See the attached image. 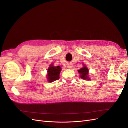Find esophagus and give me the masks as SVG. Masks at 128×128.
<instances>
[{
    "mask_svg": "<svg viewBox=\"0 0 128 128\" xmlns=\"http://www.w3.org/2000/svg\"><path fill=\"white\" fill-rule=\"evenodd\" d=\"M72 67V64H68L67 65V68L69 69H71Z\"/></svg>",
    "mask_w": 128,
    "mask_h": 128,
    "instance_id": "34e87169",
    "label": "esophagus"
}]
</instances>
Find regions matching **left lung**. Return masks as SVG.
<instances>
[{
	"label": "left lung",
	"mask_w": 128,
	"mask_h": 128,
	"mask_svg": "<svg viewBox=\"0 0 128 128\" xmlns=\"http://www.w3.org/2000/svg\"><path fill=\"white\" fill-rule=\"evenodd\" d=\"M78 72L80 74V77L81 78L84 80H90V77H89L88 75V67L84 64H83V67L81 68L78 70Z\"/></svg>",
	"instance_id": "obj_1"
}]
</instances>
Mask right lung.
Wrapping results in <instances>:
<instances>
[{"label":"right lung","instance_id":"right-lung-1","mask_svg":"<svg viewBox=\"0 0 128 128\" xmlns=\"http://www.w3.org/2000/svg\"><path fill=\"white\" fill-rule=\"evenodd\" d=\"M61 70V68L58 66H54L53 64L50 65L48 68V74L46 78L48 79V82H53L60 78V73Z\"/></svg>","mask_w":128,"mask_h":128}]
</instances>
